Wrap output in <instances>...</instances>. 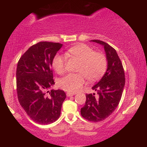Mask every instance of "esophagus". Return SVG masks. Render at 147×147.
<instances>
[{
  "label": "esophagus",
  "mask_w": 147,
  "mask_h": 147,
  "mask_svg": "<svg viewBox=\"0 0 147 147\" xmlns=\"http://www.w3.org/2000/svg\"><path fill=\"white\" fill-rule=\"evenodd\" d=\"M74 95H75V93H74V92H67L66 93L67 97H71V96H73Z\"/></svg>",
  "instance_id": "1"
}]
</instances>
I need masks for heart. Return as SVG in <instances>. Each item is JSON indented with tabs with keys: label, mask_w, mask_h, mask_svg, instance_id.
<instances>
[{
	"label": "heart",
	"mask_w": 147,
	"mask_h": 147,
	"mask_svg": "<svg viewBox=\"0 0 147 147\" xmlns=\"http://www.w3.org/2000/svg\"><path fill=\"white\" fill-rule=\"evenodd\" d=\"M68 52L75 57L80 63L77 71L80 73H70L58 81V86L62 90L75 92L82 88L86 82V76L89 80L94 81L102 77L107 67L106 57L100 52H94L88 45L80 43L72 47ZM52 68L58 74H63L65 70V59L62 55L54 57Z\"/></svg>",
	"instance_id": "heart-1"
}]
</instances>
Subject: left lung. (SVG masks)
Instances as JSON below:
<instances>
[{
	"instance_id": "1",
	"label": "left lung",
	"mask_w": 147,
	"mask_h": 147,
	"mask_svg": "<svg viewBox=\"0 0 147 147\" xmlns=\"http://www.w3.org/2000/svg\"><path fill=\"white\" fill-rule=\"evenodd\" d=\"M104 47L108 65L102 78L92 88L97 92L86 94V101L81 109V115L90 122L104 120L111 115L119 104L125 84V75L120 59L113 48L99 40H92Z\"/></svg>"
}]
</instances>
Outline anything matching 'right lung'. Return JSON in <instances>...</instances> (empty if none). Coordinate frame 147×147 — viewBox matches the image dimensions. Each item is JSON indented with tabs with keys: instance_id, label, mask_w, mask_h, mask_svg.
<instances>
[{
	"instance_id": "1",
	"label": "right lung",
	"mask_w": 147,
	"mask_h": 147,
	"mask_svg": "<svg viewBox=\"0 0 147 147\" xmlns=\"http://www.w3.org/2000/svg\"><path fill=\"white\" fill-rule=\"evenodd\" d=\"M61 43L42 41L22 55L16 69L18 102L28 115L40 124L57 120L66 95L62 90L48 89L55 84L52 62Z\"/></svg>"
}]
</instances>
